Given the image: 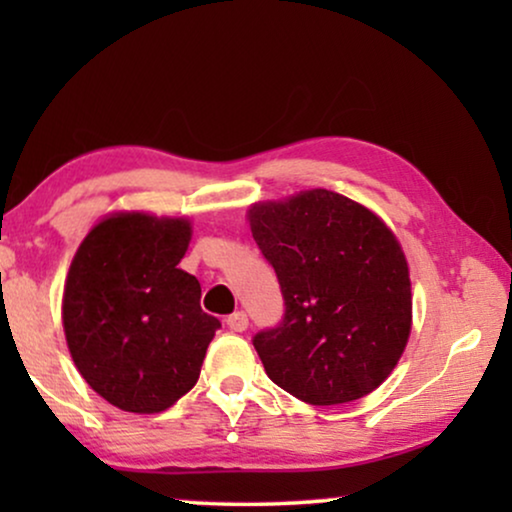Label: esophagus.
<instances>
[{
  "mask_svg": "<svg viewBox=\"0 0 512 512\" xmlns=\"http://www.w3.org/2000/svg\"><path fill=\"white\" fill-rule=\"evenodd\" d=\"M226 324H228V328L230 331H235V333H242V331H247V326H249V317H247V312H233L230 314V317L226 319Z\"/></svg>",
  "mask_w": 512,
  "mask_h": 512,
  "instance_id": "34e87169",
  "label": "esophagus"
}]
</instances>
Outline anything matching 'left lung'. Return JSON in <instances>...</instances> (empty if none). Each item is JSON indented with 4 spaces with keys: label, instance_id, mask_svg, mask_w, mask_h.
<instances>
[{
    "label": "left lung",
    "instance_id": "1",
    "mask_svg": "<svg viewBox=\"0 0 512 512\" xmlns=\"http://www.w3.org/2000/svg\"><path fill=\"white\" fill-rule=\"evenodd\" d=\"M251 235L284 298L254 335L265 373L310 405H338L387 380L410 335L408 263L377 216L314 188L249 209Z\"/></svg>",
    "mask_w": 512,
    "mask_h": 512
}]
</instances>
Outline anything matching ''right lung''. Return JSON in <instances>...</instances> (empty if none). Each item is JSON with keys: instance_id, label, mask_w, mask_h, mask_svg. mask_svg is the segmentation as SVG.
I'll return each mask as SVG.
<instances>
[{"instance_id": "1", "label": "right lung", "mask_w": 512, "mask_h": 512, "mask_svg": "<svg viewBox=\"0 0 512 512\" xmlns=\"http://www.w3.org/2000/svg\"><path fill=\"white\" fill-rule=\"evenodd\" d=\"M191 223L116 214L90 230L69 268L62 324L90 387L125 412H163L188 394L221 321L177 265Z\"/></svg>"}]
</instances>
